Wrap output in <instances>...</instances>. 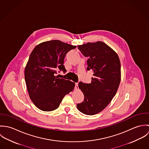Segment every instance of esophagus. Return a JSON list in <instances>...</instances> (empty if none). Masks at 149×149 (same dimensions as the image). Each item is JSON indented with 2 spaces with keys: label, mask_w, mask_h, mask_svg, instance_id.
Returning a JSON list of instances; mask_svg holds the SVG:
<instances>
[{
  "label": "esophagus",
  "mask_w": 149,
  "mask_h": 149,
  "mask_svg": "<svg viewBox=\"0 0 149 149\" xmlns=\"http://www.w3.org/2000/svg\"><path fill=\"white\" fill-rule=\"evenodd\" d=\"M74 88H75V89H78V88H79V86H78V83H75V86H74Z\"/></svg>",
  "instance_id": "obj_1"
}]
</instances>
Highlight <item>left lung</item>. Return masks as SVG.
<instances>
[{
    "label": "left lung",
    "mask_w": 149,
    "mask_h": 149,
    "mask_svg": "<svg viewBox=\"0 0 149 149\" xmlns=\"http://www.w3.org/2000/svg\"><path fill=\"white\" fill-rule=\"evenodd\" d=\"M77 47L88 57L86 70H92L93 77L90 84L79 83L84 100L77 107L85 115H93L103 111L115 96L120 82V62L117 53L103 42Z\"/></svg>",
    "instance_id": "1"
}]
</instances>
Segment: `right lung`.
<instances>
[{"label":"right lung","mask_w":149,"mask_h":149,"mask_svg":"<svg viewBox=\"0 0 149 149\" xmlns=\"http://www.w3.org/2000/svg\"><path fill=\"white\" fill-rule=\"evenodd\" d=\"M76 47L52 40L38 45L30 54L24 69V79L30 99L40 109H57L64 96L73 90L74 83L59 78L56 74L58 71L66 72L65 57Z\"/></svg>","instance_id":"add662e5"}]
</instances>
